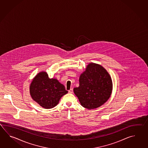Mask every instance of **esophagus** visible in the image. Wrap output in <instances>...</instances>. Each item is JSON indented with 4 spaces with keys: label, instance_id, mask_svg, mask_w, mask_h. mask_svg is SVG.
Segmentation results:
<instances>
[{
    "label": "esophagus",
    "instance_id": "34e87169",
    "mask_svg": "<svg viewBox=\"0 0 148 148\" xmlns=\"http://www.w3.org/2000/svg\"><path fill=\"white\" fill-rule=\"evenodd\" d=\"M73 92V89H70L69 90V93L70 94H72Z\"/></svg>",
    "mask_w": 148,
    "mask_h": 148
}]
</instances>
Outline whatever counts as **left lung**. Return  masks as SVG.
Masks as SVG:
<instances>
[{"mask_svg":"<svg viewBox=\"0 0 148 148\" xmlns=\"http://www.w3.org/2000/svg\"><path fill=\"white\" fill-rule=\"evenodd\" d=\"M112 89V80L106 70L99 64L90 63L79 77V86L73 91L82 106L91 110L106 103Z\"/></svg>","mask_w":148,"mask_h":148,"instance_id":"obj_1","label":"left lung"}]
</instances>
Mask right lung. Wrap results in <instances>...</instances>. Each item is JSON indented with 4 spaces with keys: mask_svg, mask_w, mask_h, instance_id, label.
I'll return each mask as SVG.
<instances>
[{
    "mask_svg": "<svg viewBox=\"0 0 148 148\" xmlns=\"http://www.w3.org/2000/svg\"><path fill=\"white\" fill-rule=\"evenodd\" d=\"M29 92L32 99L46 109L55 107L68 93L62 84L56 79L49 78L45 71L38 73L33 79Z\"/></svg>",
    "mask_w": 148,
    "mask_h": 148,
    "instance_id": "1",
    "label": "right lung"
}]
</instances>
